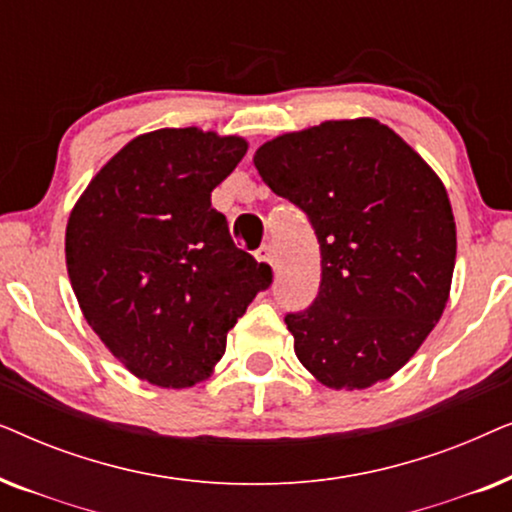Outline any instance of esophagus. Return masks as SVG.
<instances>
[{
  "mask_svg": "<svg viewBox=\"0 0 512 512\" xmlns=\"http://www.w3.org/2000/svg\"><path fill=\"white\" fill-rule=\"evenodd\" d=\"M256 258H258V261H261V263H268V265L275 263V256H272V247H270V244H263V247L256 251Z\"/></svg>",
  "mask_w": 512,
  "mask_h": 512,
  "instance_id": "1",
  "label": "esophagus"
}]
</instances>
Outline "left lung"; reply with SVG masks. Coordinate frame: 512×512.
Masks as SVG:
<instances>
[{
  "label": "left lung",
  "instance_id": "8db88e82",
  "mask_svg": "<svg viewBox=\"0 0 512 512\" xmlns=\"http://www.w3.org/2000/svg\"><path fill=\"white\" fill-rule=\"evenodd\" d=\"M254 165L319 240V296L284 317L298 361L331 389L389 380L450 298L457 226L443 181L375 118L286 132Z\"/></svg>",
  "mask_w": 512,
  "mask_h": 512
}]
</instances>
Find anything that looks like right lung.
Here are the masks:
<instances>
[{"label":"right lung","mask_w":512,"mask_h":512,"mask_svg":"<svg viewBox=\"0 0 512 512\" xmlns=\"http://www.w3.org/2000/svg\"><path fill=\"white\" fill-rule=\"evenodd\" d=\"M247 139L200 128L139 135L69 214L67 272L83 317L139 380L186 389L212 375L270 265L237 249L212 191Z\"/></svg>","instance_id":"add662e5"}]
</instances>
